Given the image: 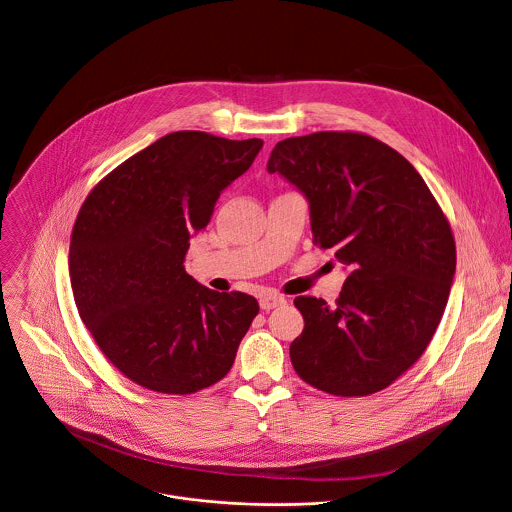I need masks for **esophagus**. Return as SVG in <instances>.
<instances>
[{
	"label": "esophagus",
	"mask_w": 512,
	"mask_h": 512,
	"mask_svg": "<svg viewBox=\"0 0 512 512\" xmlns=\"http://www.w3.org/2000/svg\"><path fill=\"white\" fill-rule=\"evenodd\" d=\"M259 304H261V308L263 310H273V308H277V306H283L286 304V298L281 296V294H275V292H265V294H261V298H259Z\"/></svg>",
	"instance_id": "34e87169"
}]
</instances>
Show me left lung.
I'll use <instances>...</instances> for the list:
<instances>
[{
	"label": "left lung",
	"instance_id": "1",
	"mask_svg": "<svg viewBox=\"0 0 512 512\" xmlns=\"http://www.w3.org/2000/svg\"><path fill=\"white\" fill-rule=\"evenodd\" d=\"M267 171L308 202L314 243L347 269L340 298L298 296L304 318L290 361L338 397L389 387L432 340L455 275L450 224L424 178L389 145L320 131L279 141Z\"/></svg>",
	"mask_w": 512,
	"mask_h": 512
}]
</instances>
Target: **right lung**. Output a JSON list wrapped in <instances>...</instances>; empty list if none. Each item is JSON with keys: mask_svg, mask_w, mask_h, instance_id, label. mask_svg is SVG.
Masks as SVG:
<instances>
[{"mask_svg": "<svg viewBox=\"0 0 512 512\" xmlns=\"http://www.w3.org/2000/svg\"><path fill=\"white\" fill-rule=\"evenodd\" d=\"M261 139L176 131L110 172L82 204L68 273L78 314L133 383L190 395L228 375L259 304L184 269L190 239L247 171Z\"/></svg>", "mask_w": 512, "mask_h": 512, "instance_id": "right-lung-1", "label": "right lung"}]
</instances>
